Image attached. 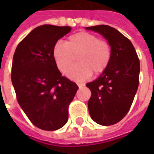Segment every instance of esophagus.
<instances>
[{
  "label": "esophagus",
  "mask_w": 154,
  "mask_h": 154,
  "mask_svg": "<svg viewBox=\"0 0 154 154\" xmlns=\"http://www.w3.org/2000/svg\"><path fill=\"white\" fill-rule=\"evenodd\" d=\"M77 86H79V87H83V86H85V85L81 84V83H77Z\"/></svg>",
  "instance_id": "obj_1"
}]
</instances>
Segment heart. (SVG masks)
<instances>
[{
  "label": "heart",
  "instance_id": "1",
  "mask_svg": "<svg viewBox=\"0 0 154 154\" xmlns=\"http://www.w3.org/2000/svg\"><path fill=\"white\" fill-rule=\"evenodd\" d=\"M52 56L63 74L69 72L77 57L79 64L70 71L68 77L85 80L92 73L98 75L106 70L111 59V47L109 42L99 39L97 35L83 32L70 36L66 43L58 41L53 47Z\"/></svg>",
  "mask_w": 154,
  "mask_h": 154
}]
</instances>
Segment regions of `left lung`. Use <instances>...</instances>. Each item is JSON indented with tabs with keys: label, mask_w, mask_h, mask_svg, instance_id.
Here are the masks:
<instances>
[{
	"label": "left lung",
	"mask_w": 154,
	"mask_h": 154,
	"mask_svg": "<svg viewBox=\"0 0 154 154\" xmlns=\"http://www.w3.org/2000/svg\"><path fill=\"white\" fill-rule=\"evenodd\" d=\"M86 29L103 35L111 47L108 68L86 84L92 95L88 109L92 120L103 126L117 123L127 115L139 86L140 60L130 40L116 29L105 25Z\"/></svg>",
	"instance_id": "8db88e82"
}]
</instances>
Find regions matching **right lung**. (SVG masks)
<instances>
[{"label": "right lung", "instance_id": "1", "mask_svg": "<svg viewBox=\"0 0 154 154\" xmlns=\"http://www.w3.org/2000/svg\"><path fill=\"white\" fill-rule=\"evenodd\" d=\"M69 26L36 27L15 50L11 79L18 103L33 124L43 130L63 127L78 86L62 76L52 56L54 45Z\"/></svg>", "mask_w": 154, "mask_h": 154}]
</instances>
